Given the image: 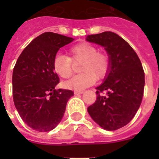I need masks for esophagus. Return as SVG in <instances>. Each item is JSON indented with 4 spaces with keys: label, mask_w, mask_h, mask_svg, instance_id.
<instances>
[{
    "label": "esophagus",
    "mask_w": 159,
    "mask_h": 159,
    "mask_svg": "<svg viewBox=\"0 0 159 159\" xmlns=\"http://www.w3.org/2000/svg\"><path fill=\"white\" fill-rule=\"evenodd\" d=\"M83 93H84V91H75V92H74L75 95H81V94Z\"/></svg>",
    "instance_id": "obj_1"
}]
</instances>
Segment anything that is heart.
<instances>
[{
	"label": "heart",
	"instance_id": "1",
	"mask_svg": "<svg viewBox=\"0 0 159 159\" xmlns=\"http://www.w3.org/2000/svg\"><path fill=\"white\" fill-rule=\"evenodd\" d=\"M69 57L58 54L53 60V69L61 78H69L73 72V63H80L83 73L75 75L66 83L68 89L83 91L107 75L111 67L110 57L103 52H99L95 45L81 42L68 49Z\"/></svg>",
	"mask_w": 159,
	"mask_h": 159
}]
</instances>
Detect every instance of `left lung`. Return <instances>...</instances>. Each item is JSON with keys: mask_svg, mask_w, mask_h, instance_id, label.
I'll list each match as a JSON object with an SVG mask.
<instances>
[{"mask_svg": "<svg viewBox=\"0 0 159 159\" xmlns=\"http://www.w3.org/2000/svg\"><path fill=\"white\" fill-rule=\"evenodd\" d=\"M87 40L104 47L111 67L104 82L97 87V98L88 111L107 130H116L130 122L143 99L145 74L134 50L115 32L89 35ZM106 90L107 95L101 93Z\"/></svg>", "mask_w": 159, "mask_h": 159, "instance_id": "obj_1", "label": "left lung"}]
</instances>
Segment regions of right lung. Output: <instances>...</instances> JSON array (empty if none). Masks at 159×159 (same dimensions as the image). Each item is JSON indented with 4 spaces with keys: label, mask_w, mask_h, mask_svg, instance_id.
<instances>
[{
    "label": "right lung",
    "mask_w": 159,
    "mask_h": 159,
    "mask_svg": "<svg viewBox=\"0 0 159 159\" xmlns=\"http://www.w3.org/2000/svg\"><path fill=\"white\" fill-rule=\"evenodd\" d=\"M73 38L47 32L25 48L12 72V97L20 116L37 131L53 130L61 121L71 90L56 89L60 82L53 60L60 48Z\"/></svg>",
    "instance_id": "add662e5"
}]
</instances>
